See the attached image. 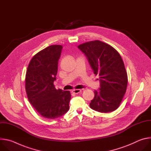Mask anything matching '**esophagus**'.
<instances>
[{"mask_svg":"<svg viewBox=\"0 0 151 151\" xmlns=\"http://www.w3.org/2000/svg\"><path fill=\"white\" fill-rule=\"evenodd\" d=\"M81 92H82V90H79V89H75V90H72V93L74 94H78Z\"/></svg>","mask_w":151,"mask_h":151,"instance_id":"obj_1","label":"esophagus"}]
</instances>
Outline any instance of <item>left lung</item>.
<instances>
[{"label":"left lung","instance_id":"obj_1","mask_svg":"<svg viewBox=\"0 0 151 151\" xmlns=\"http://www.w3.org/2000/svg\"><path fill=\"white\" fill-rule=\"evenodd\" d=\"M78 48L87 57L94 73L99 76L100 87L94 91L90 107L101 113L115 111L126 92L128 82L120 54L111 45L98 40L83 43Z\"/></svg>","mask_w":151,"mask_h":151}]
</instances>
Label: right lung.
<instances>
[{"instance_id": "1", "label": "right lung", "mask_w": 151, "mask_h": 151, "mask_svg": "<svg viewBox=\"0 0 151 151\" xmlns=\"http://www.w3.org/2000/svg\"><path fill=\"white\" fill-rule=\"evenodd\" d=\"M63 47L51 45L37 52L30 60L25 79L28 99L42 116L55 119L69 109V91L56 90L58 62Z\"/></svg>"}]
</instances>
